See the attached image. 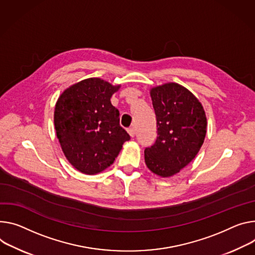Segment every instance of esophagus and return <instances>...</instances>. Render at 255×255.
Returning a JSON list of instances; mask_svg holds the SVG:
<instances>
[{
    "label": "esophagus",
    "instance_id": "obj_1",
    "mask_svg": "<svg viewBox=\"0 0 255 255\" xmlns=\"http://www.w3.org/2000/svg\"><path fill=\"white\" fill-rule=\"evenodd\" d=\"M127 132L129 133V135H130L131 137H134V135H135V129H134V128H132V127H131V128H128V129H127Z\"/></svg>",
    "mask_w": 255,
    "mask_h": 255
}]
</instances>
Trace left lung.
<instances>
[{
	"instance_id": "1",
	"label": "left lung",
	"mask_w": 255,
	"mask_h": 255,
	"mask_svg": "<svg viewBox=\"0 0 255 255\" xmlns=\"http://www.w3.org/2000/svg\"><path fill=\"white\" fill-rule=\"evenodd\" d=\"M156 117L157 137L145 148L147 168L161 178L178 174L203 144L207 121L204 109L190 90L168 82L149 91Z\"/></svg>"
}]
</instances>
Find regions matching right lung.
<instances>
[{"label":"right lung","mask_w":255,"mask_h":255,"mask_svg":"<svg viewBox=\"0 0 255 255\" xmlns=\"http://www.w3.org/2000/svg\"><path fill=\"white\" fill-rule=\"evenodd\" d=\"M121 85L87 78L66 88L54 112L61 148L77 171L96 175L118 156L129 134L120 126L119 111L111 98Z\"/></svg>","instance_id":"1"}]
</instances>
